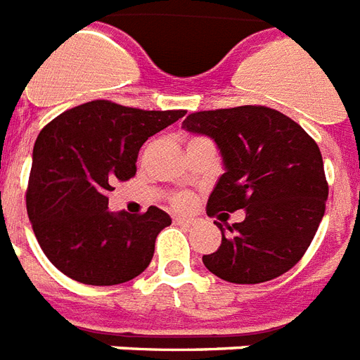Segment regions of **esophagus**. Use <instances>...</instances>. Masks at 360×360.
<instances>
[{"mask_svg":"<svg viewBox=\"0 0 360 360\" xmlns=\"http://www.w3.org/2000/svg\"><path fill=\"white\" fill-rule=\"evenodd\" d=\"M173 221H175V223H183V225H191V223H193V217H183V215H175V217H173Z\"/></svg>","mask_w":360,"mask_h":360,"instance_id":"34e87169","label":"esophagus"}]
</instances>
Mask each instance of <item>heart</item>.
<instances>
[{
	"mask_svg": "<svg viewBox=\"0 0 360 360\" xmlns=\"http://www.w3.org/2000/svg\"><path fill=\"white\" fill-rule=\"evenodd\" d=\"M172 206L177 210H187L193 206V196L188 193H177L172 196Z\"/></svg>",
	"mask_w": 360,
	"mask_h": 360,
	"instance_id": "b5f03b06",
	"label": "heart"
}]
</instances>
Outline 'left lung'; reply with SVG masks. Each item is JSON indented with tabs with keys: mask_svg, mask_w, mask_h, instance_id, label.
Returning <instances> with one entry per match:
<instances>
[{
	"mask_svg": "<svg viewBox=\"0 0 360 360\" xmlns=\"http://www.w3.org/2000/svg\"><path fill=\"white\" fill-rule=\"evenodd\" d=\"M183 127L212 137L223 156L207 215L246 212L227 234L215 221L223 236L217 252L202 257L207 271L234 284L284 275L307 252L326 210L328 183L315 141L288 116L254 105L193 112Z\"/></svg>",
	"mask_w": 360,
	"mask_h": 360,
	"instance_id": "left-lung-1",
	"label": "left lung"
}]
</instances>
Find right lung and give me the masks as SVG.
I'll use <instances>...</instances> for the list:
<instances>
[{
	"instance_id": "add662e5",
	"label": "right lung",
	"mask_w": 360,
	"mask_h": 360,
	"mask_svg": "<svg viewBox=\"0 0 360 360\" xmlns=\"http://www.w3.org/2000/svg\"><path fill=\"white\" fill-rule=\"evenodd\" d=\"M185 110H141L91 101L66 110L39 131L26 191L32 229L47 259L72 281L114 286L139 276L172 217L108 212L116 181L131 179L148 137Z\"/></svg>"
}]
</instances>
